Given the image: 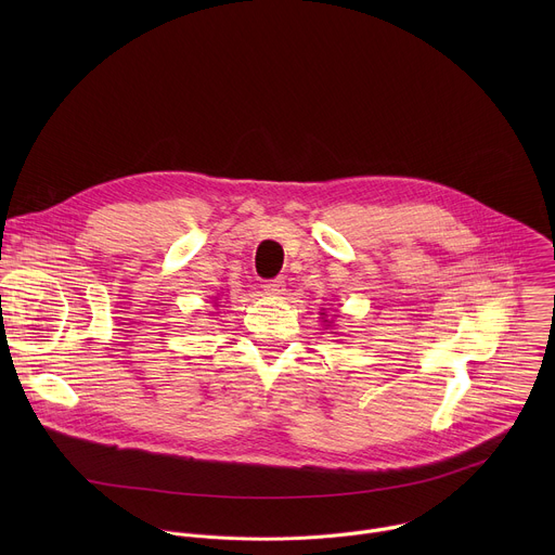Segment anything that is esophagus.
I'll return each mask as SVG.
<instances>
[{
    "mask_svg": "<svg viewBox=\"0 0 555 555\" xmlns=\"http://www.w3.org/2000/svg\"><path fill=\"white\" fill-rule=\"evenodd\" d=\"M263 287H266L268 294H283L285 292V281H283V276H276V279L266 281Z\"/></svg>",
    "mask_w": 555,
    "mask_h": 555,
    "instance_id": "34e87169",
    "label": "esophagus"
}]
</instances>
